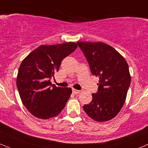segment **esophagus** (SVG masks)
Wrapping results in <instances>:
<instances>
[{"mask_svg": "<svg viewBox=\"0 0 148 148\" xmlns=\"http://www.w3.org/2000/svg\"><path fill=\"white\" fill-rule=\"evenodd\" d=\"M81 91L80 90H76V89H72V93L74 94H79Z\"/></svg>", "mask_w": 148, "mask_h": 148, "instance_id": "1", "label": "esophagus"}]
</instances>
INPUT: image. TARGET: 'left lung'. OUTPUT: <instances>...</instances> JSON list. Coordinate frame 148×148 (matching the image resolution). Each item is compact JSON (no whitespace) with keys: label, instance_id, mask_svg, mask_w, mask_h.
<instances>
[{"label":"left lung","instance_id":"8db88e82","mask_svg":"<svg viewBox=\"0 0 148 148\" xmlns=\"http://www.w3.org/2000/svg\"><path fill=\"white\" fill-rule=\"evenodd\" d=\"M93 75L99 78V90L92 101L83 106L90 118L98 122L111 120L125 103L131 76L124 57L114 48L101 42H77Z\"/></svg>","mask_w":148,"mask_h":148}]
</instances>
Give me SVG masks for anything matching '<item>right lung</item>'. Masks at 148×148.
Instances as JSON below:
<instances>
[{"mask_svg": "<svg viewBox=\"0 0 148 148\" xmlns=\"http://www.w3.org/2000/svg\"><path fill=\"white\" fill-rule=\"evenodd\" d=\"M77 47L74 42L42 45L23 59L18 72L16 85L23 105L34 116L53 118L65 108L72 89L56 87L51 84L50 79L58 71L63 58Z\"/></svg>", "mask_w": 148, "mask_h": 148, "instance_id": "right-lung-1", "label": "right lung"}]
</instances>
